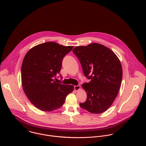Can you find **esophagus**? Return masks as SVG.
Masks as SVG:
<instances>
[{"instance_id":"esophagus-1","label":"esophagus","mask_w":146,"mask_h":146,"mask_svg":"<svg viewBox=\"0 0 146 146\" xmlns=\"http://www.w3.org/2000/svg\"><path fill=\"white\" fill-rule=\"evenodd\" d=\"M80 89V85H76L74 86V89L75 91H78Z\"/></svg>"}]
</instances>
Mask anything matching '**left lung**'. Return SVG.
<instances>
[{
  "label": "left lung",
  "mask_w": 146,
  "mask_h": 146,
  "mask_svg": "<svg viewBox=\"0 0 146 146\" xmlns=\"http://www.w3.org/2000/svg\"><path fill=\"white\" fill-rule=\"evenodd\" d=\"M72 52L84 75L90 79L82 84L87 98L80 106L92 113H101L112 105L119 92L123 77L120 61L112 50L98 43L76 46Z\"/></svg>",
  "instance_id": "obj_1"
}]
</instances>
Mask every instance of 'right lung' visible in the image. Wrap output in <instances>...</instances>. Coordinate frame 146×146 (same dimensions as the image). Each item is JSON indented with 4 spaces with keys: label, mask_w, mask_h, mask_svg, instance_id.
Masks as SVG:
<instances>
[{
    "label": "right lung",
    "mask_w": 146,
    "mask_h": 146,
    "mask_svg": "<svg viewBox=\"0 0 146 146\" xmlns=\"http://www.w3.org/2000/svg\"><path fill=\"white\" fill-rule=\"evenodd\" d=\"M73 48L46 42L33 47L25 55L22 85L27 98L38 109L49 112L60 108L74 90L73 85L57 83L53 79L60 74L63 57Z\"/></svg>",
    "instance_id": "right-lung-1"
}]
</instances>
